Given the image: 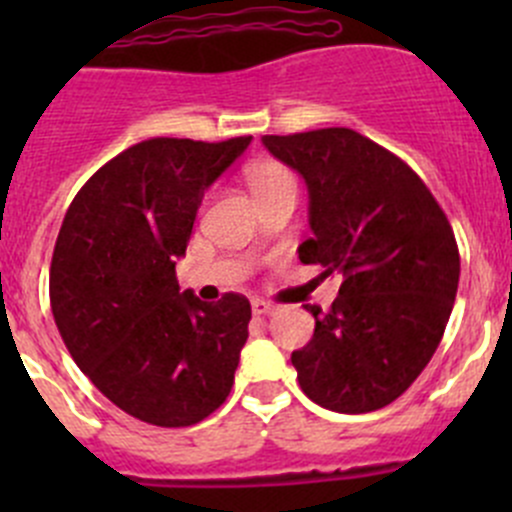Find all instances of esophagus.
<instances>
[{"label": "esophagus", "instance_id": "obj_1", "mask_svg": "<svg viewBox=\"0 0 512 512\" xmlns=\"http://www.w3.org/2000/svg\"><path fill=\"white\" fill-rule=\"evenodd\" d=\"M252 312L257 317H270V314H275V304L265 302V299H252Z\"/></svg>", "mask_w": 512, "mask_h": 512}]
</instances>
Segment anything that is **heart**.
<instances>
[{
	"mask_svg": "<svg viewBox=\"0 0 512 512\" xmlns=\"http://www.w3.org/2000/svg\"><path fill=\"white\" fill-rule=\"evenodd\" d=\"M245 180L257 203L280 193V190H297L292 170L287 165L277 163V160H257V163L247 165Z\"/></svg>",
	"mask_w": 512,
	"mask_h": 512,
	"instance_id": "heart-1",
	"label": "heart"
}]
</instances>
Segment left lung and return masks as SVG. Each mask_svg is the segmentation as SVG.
Here are the masks:
<instances>
[{
	"instance_id": "left-lung-1",
	"label": "left lung",
	"mask_w": 512,
	"mask_h": 512,
	"mask_svg": "<svg viewBox=\"0 0 512 512\" xmlns=\"http://www.w3.org/2000/svg\"><path fill=\"white\" fill-rule=\"evenodd\" d=\"M262 143L307 183L312 237L299 260L342 280L329 312L304 304L314 337L292 352L299 386L337 414L384 409L446 332L461 275L451 223L404 160L352 128Z\"/></svg>"
}]
</instances>
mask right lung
Returning <instances> with one entry per match:
<instances>
[{
	"label": "right lung",
	"mask_w": 512,
	"mask_h": 512,
	"mask_svg": "<svg viewBox=\"0 0 512 512\" xmlns=\"http://www.w3.org/2000/svg\"><path fill=\"white\" fill-rule=\"evenodd\" d=\"M250 141L136 143L86 180L56 237L49 299L66 349L108 401L153 426L203 421L235 381L250 302L180 292L175 260L205 190Z\"/></svg>",
	"instance_id": "add662e5"
}]
</instances>
